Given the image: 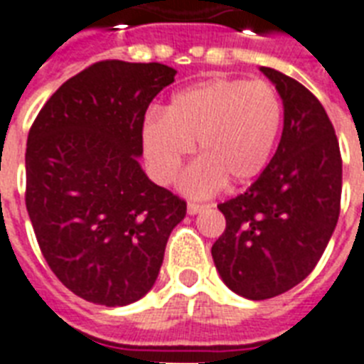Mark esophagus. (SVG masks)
<instances>
[{
	"instance_id": "34e87169",
	"label": "esophagus",
	"mask_w": 364,
	"mask_h": 364,
	"mask_svg": "<svg viewBox=\"0 0 364 364\" xmlns=\"http://www.w3.org/2000/svg\"><path fill=\"white\" fill-rule=\"evenodd\" d=\"M205 208H208L205 204H196V202H188L187 204L188 215H196V213H200V211L205 210Z\"/></svg>"
}]
</instances>
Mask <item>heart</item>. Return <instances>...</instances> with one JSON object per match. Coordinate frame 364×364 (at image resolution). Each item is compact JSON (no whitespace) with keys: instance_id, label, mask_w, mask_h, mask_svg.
Wrapping results in <instances>:
<instances>
[{"instance_id":"1","label":"heart","mask_w":364,"mask_h":364,"mask_svg":"<svg viewBox=\"0 0 364 364\" xmlns=\"http://www.w3.org/2000/svg\"><path fill=\"white\" fill-rule=\"evenodd\" d=\"M282 121V100L268 82L208 79L173 94L164 117L151 115L143 122V153L154 179L168 185L196 143L200 160L179 185L188 196L202 198L227 181L238 187L259 177Z\"/></svg>"}]
</instances>
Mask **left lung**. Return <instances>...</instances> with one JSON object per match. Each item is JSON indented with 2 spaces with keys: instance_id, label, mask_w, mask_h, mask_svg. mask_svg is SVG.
Listing matches in <instances>:
<instances>
[{
  "instance_id": "8db88e82",
  "label": "left lung",
  "mask_w": 364,
  "mask_h": 364,
  "mask_svg": "<svg viewBox=\"0 0 364 364\" xmlns=\"http://www.w3.org/2000/svg\"><path fill=\"white\" fill-rule=\"evenodd\" d=\"M260 71L283 102L282 139L259 179L217 205L227 228L211 247L225 285L249 300L277 296L310 276L342 196L338 139L319 100L282 71Z\"/></svg>"
}]
</instances>
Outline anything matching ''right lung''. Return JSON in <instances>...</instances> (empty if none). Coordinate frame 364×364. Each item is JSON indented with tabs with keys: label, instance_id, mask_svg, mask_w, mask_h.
<instances>
[{
	"label": "right lung",
	"instance_id": "add662e5",
	"mask_svg": "<svg viewBox=\"0 0 364 364\" xmlns=\"http://www.w3.org/2000/svg\"><path fill=\"white\" fill-rule=\"evenodd\" d=\"M177 71L96 62L43 105L26 145V208L41 253L77 296L126 306L151 291L185 200L139 166L145 111Z\"/></svg>",
	"mask_w": 364,
	"mask_h": 364
}]
</instances>
